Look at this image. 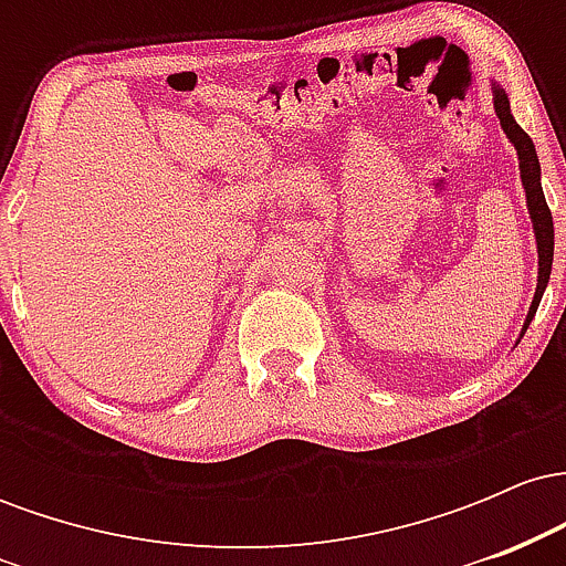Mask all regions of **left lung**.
I'll return each instance as SVG.
<instances>
[{
	"mask_svg": "<svg viewBox=\"0 0 566 566\" xmlns=\"http://www.w3.org/2000/svg\"><path fill=\"white\" fill-rule=\"evenodd\" d=\"M495 112L500 119V127L503 133L509 135V140L516 146L518 154V170H522V184L524 191H527V207H530V218H532V229H535V239H537V290L535 297H532L527 322H524V333H527L532 316H535L537 305H541V297L545 287H548L551 279V263H554V218H551L548 205H545L543 197V186H541V161H537L535 154V143L522 127L516 125L511 114V103L509 95L503 90L495 87Z\"/></svg>",
	"mask_w": 566,
	"mask_h": 566,
	"instance_id": "8db88e82",
	"label": "left lung"
}]
</instances>
